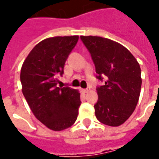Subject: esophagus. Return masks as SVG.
Segmentation results:
<instances>
[{
	"label": "esophagus",
	"mask_w": 159,
	"mask_h": 159,
	"mask_svg": "<svg viewBox=\"0 0 159 159\" xmlns=\"http://www.w3.org/2000/svg\"><path fill=\"white\" fill-rule=\"evenodd\" d=\"M89 89L88 88H86V89H82V93H88L89 92Z\"/></svg>",
	"instance_id": "obj_1"
}]
</instances>
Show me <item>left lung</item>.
I'll return each instance as SVG.
<instances>
[{
    "label": "left lung",
    "mask_w": 159,
    "mask_h": 159,
    "mask_svg": "<svg viewBox=\"0 0 159 159\" xmlns=\"http://www.w3.org/2000/svg\"><path fill=\"white\" fill-rule=\"evenodd\" d=\"M90 52L98 80L107 81L97 88L94 105L99 122L119 126L134 111L141 90V69L131 52L116 41L99 36H80Z\"/></svg>",
    "instance_id": "1"
}]
</instances>
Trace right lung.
<instances>
[{"label":"right lung","instance_id":"1","mask_svg":"<svg viewBox=\"0 0 159 159\" xmlns=\"http://www.w3.org/2000/svg\"><path fill=\"white\" fill-rule=\"evenodd\" d=\"M79 36H56L41 40L31 50L20 70L22 93L36 119L52 131H63L77 119L80 93L58 87L69 53Z\"/></svg>","mask_w":159,"mask_h":159}]
</instances>
